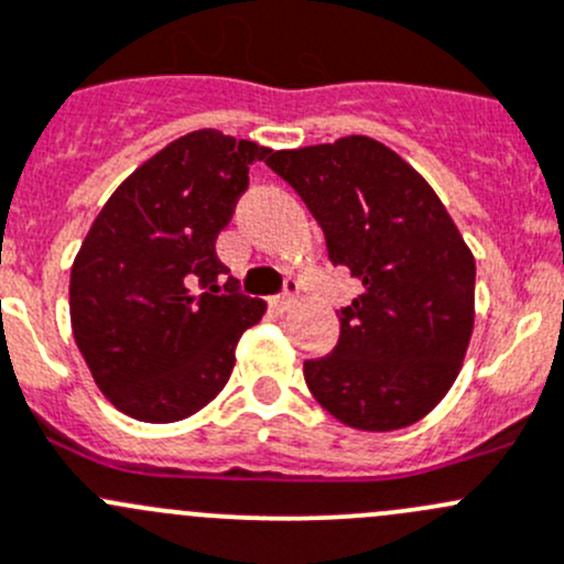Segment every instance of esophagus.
Returning <instances> with one entry per match:
<instances>
[{
    "instance_id": "obj_1",
    "label": "esophagus",
    "mask_w": 564,
    "mask_h": 564,
    "mask_svg": "<svg viewBox=\"0 0 564 564\" xmlns=\"http://www.w3.org/2000/svg\"><path fill=\"white\" fill-rule=\"evenodd\" d=\"M294 300H297V283H294V281H286V289H283V292L278 294V297L272 300V303H275V308L286 311V308H292Z\"/></svg>"
}]
</instances>
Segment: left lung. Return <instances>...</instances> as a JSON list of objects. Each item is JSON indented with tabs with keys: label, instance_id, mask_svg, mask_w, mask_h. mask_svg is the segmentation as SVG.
I'll use <instances>...</instances> for the list:
<instances>
[{
	"label": "left lung",
	"instance_id": "obj_1",
	"mask_svg": "<svg viewBox=\"0 0 564 564\" xmlns=\"http://www.w3.org/2000/svg\"><path fill=\"white\" fill-rule=\"evenodd\" d=\"M336 267L358 278L330 355L305 360L316 402L341 424L391 433L430 413L460 375L474 330L477 264L446 206L382 143L349 134L270 151Z\"/></svg>",
	"mask_w": 564,
	"mask_h": 564
}]
</instances>
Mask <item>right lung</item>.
<instances>
[{
  "mask_svg": "<svg viewBox=\"0 0 564 564\" xmlns=\"http://www.w3.org/2000/svg\"><path fill=\"white\" fill-rule=\"evenodd\" d=\"M270 149L189 131L137 167L93 220L70 267V327L104 397L137 421L171 424L226 388L234 349L264 316L223 275L217 234L250 165Z\"/></svg>",
  "mask_w": 564,
  "mask_h": 564,
  "instance_id": "obj_1",
  "label": "right lung"
}]
</instances>
